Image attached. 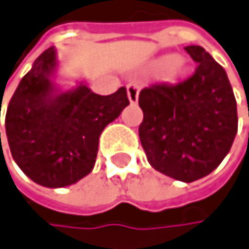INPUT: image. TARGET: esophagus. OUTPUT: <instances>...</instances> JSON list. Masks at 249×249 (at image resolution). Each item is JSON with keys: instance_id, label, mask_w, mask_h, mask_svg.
I'll use <instances>...</instances> for the list:
<instances>
[{"instance_id": "34e87169", "label": "esophagus", "mask_w": 249, "mask_h": 249, "mask_svg": "<svg viewBox=\"0 0 249 249\" xmlns=\"http://www.w3.org/2000/svg\"><path fill=\"white\" fill-rule=\"evenodd\" d=\"M139 85L137 83H128L127 85V95H128V100L131 104H136L139 101Z\"/></svg>"}]
</instances>
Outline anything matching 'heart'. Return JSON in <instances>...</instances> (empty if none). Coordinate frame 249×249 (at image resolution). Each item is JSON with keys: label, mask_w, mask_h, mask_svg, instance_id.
Listing matches in <instances>:
<instances>
[{"label": "heart", "mask_w": 249, "mask_h": 249, "mask_svg": "<svg viewBox=\"0 0 249 249\" xmlns=\"http://www.w3.org/2000/svg\"><path fill=\"white\" fill-rule=\"evenodd\" d=\"M154 67L155 69L162 70L166 79H169V80H178L180 77H184L188 70L185 61H182L180 58H176L175 55H164V56L158 58L154 62Z\"/></svg>", "instance_id": "obj_1"}]
</instances>
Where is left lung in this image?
Here are the masks:
<instances>
[{"label": "left lung", "instance_id": "obj_1", "mask_svg": "<svg viewBox=\"0 0 249 249\" xmlns=\"http://www.w3.org/2000/svg\"><path fill=\"white\" fill-rule=\"evenodd\" d=\"M197 69L178 85L142 89L139 137L149 164L182 182L208 176L237 133L236 100L227 73L202 46H187Z\"/></svg>", "mask_w": 249, "mask_h": 249}]
</instances>
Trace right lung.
I'll return each instance as SVG.
<instances>
[{"instance_id":"right-lung-1","label":"right lung","mask_w":249,"mask_h":249,"mask_svg":"<svg viewBox=\"0 0 249 249\" xmlns=\"http://www.w3.org/2000/svg\"><path fill=\"white\" fill-rule=\"evenodd\" d=\"M56 71V51L49 47L22 77L5 113L13 160L47 188L73 185L92 172L100 134L130 104L124 87L110 95L92 92L87 82L64 89Z\"/></svg>"}]
</instances>
